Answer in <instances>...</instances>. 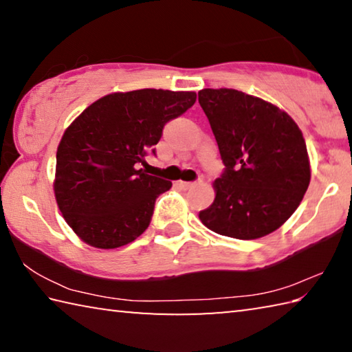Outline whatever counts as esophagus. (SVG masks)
<instances>
[{"instance_id": "34e87169", "label": "esophagus", "mask_w": 352, "mask_h": 352, "mask_svg": "<svg viewBox=\"0 0 352 352\" xmlns=\"http://www.w3.org/2000/svg\"><path fill=\"white\" fill-rule=\"evenodd\" d=\"M199 183H200V180H199ZM177 184L183 189H190L192 186H195V184H197V182H178Z\"/></svg>"}]
</instances>
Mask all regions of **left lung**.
Instances as JSON below:
<instances>
[{
  "instance_id": "8db88e82",
  "label": "left lung",
  "mask_w": 352,
  "mask_h": 352,
  "mask_svg": "<svg viewBox=\"0 0 352 352\" xmlns=\"http://www.w3.org/2000/svg\"><path fill=\"white\" fill-rule=\"evenodd\" d=\"M199 102L225 164L214 182L216 199L199 214L201 223L242 241L273 233L311 182L301 130L278 107L231 88H205Z\"/></svg>"
}]
</instances>
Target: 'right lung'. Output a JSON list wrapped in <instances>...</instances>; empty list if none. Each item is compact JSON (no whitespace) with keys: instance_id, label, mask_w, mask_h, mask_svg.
<instances>
[{"instance_id":"obj_1","label":"right lung","mask_w":352,"mask_h":352,"mask_svg":"<svg viewBox=\"0 0 352 352\" xmlns=\"http://www.w3.org/2000/svg\"><path fill=\"white\" fill-rule=\"evenodd\" d=\"M194 91L144 88L93 102L65 130L54 192L67 223L88 245L118 248L151 225L155 200L170 189L138 169L163 129L194 105Z\"/></svg>"}]
</instances>
